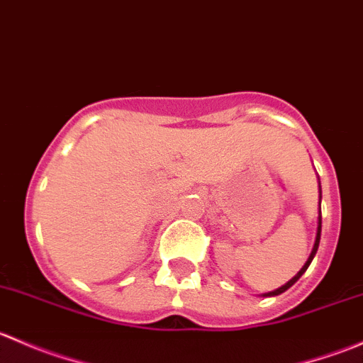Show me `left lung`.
I'll return each instance as SVG.
<instances>
[{
	"mask_svg": "<svg viewBox=\"0 0 363 363\" xmlns=\"http://www.w3.org/2000/svg\"><path fill=\"white\" fill-rule=\"evenodd\" d=\"M320 237H321V214H320V218H318V233H316V240H314V247H313V251H311V256H309V259H307V262H306V265H303L302 269L298 270V274H296V276L294 277V279H290V281H288V283L284 284V286H281V288H277V290H274V291H270V294H267V296H274V295H279V294H283V291H286L288 288H291V286H294V284L296 283V281H298L300 277H302V274L306 272V270H307V267H309V265H311V262H313L314 255H316V251H318V246H320Z\"/></svg>",
	"mask_w": 363,
	"mask_h": 363,
	"instance_id": "8db88e82",
	"label": "left lung"
}]
</instances>
